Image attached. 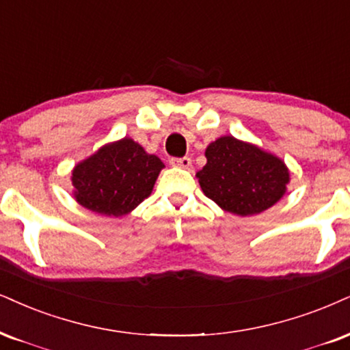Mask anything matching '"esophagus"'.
Instances as JSON below:
<instances>
[{
  "label": "esophagus",
  "instance_id": "1",
  "mask_svg": "<svg viewBox=\"0 0 350 350\" xmlns=\"http://www.w3.org/2000/svg\"><path fill=\"white\" fill-rule=\"evenodd\" d=\"M170 163L174 167L189 168V167H191V159H189V157H172Z\"/></svg>",
  "mask_w": 350,
  "mask_h": 350
}]
</instances>
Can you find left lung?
Wrapping results in <instances>:
<instances>
[{
  "label": "left lung",
  "mask_w": 350,
  "mask_h": 350,
  "mask_svg": "<svg viewBox=\"0 0 350 350\" xmlns=\"http://www.w3.org/2000/svg\"><path fill=\"white\" fill-rule=\"evenodd\" d=\"M206 159L196 176L204 195L227 213L260 214L286 193V163L256 146L224 136L208 146Z\"/></svg>",
  "instance_id": "8db88e82"
}]
</instances>
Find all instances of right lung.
Wrapping results in <instances>:
<instances>
[{
	"label": "right lung",
	"mask_w": 350,
	"mask_h": 350,
	"mask_svg": "<svg viewBox=\"0 0 350 350\" xmlns=\"http://www.w3.org/2000/svg\"><path fill=\"white\" fill-rule=\"evenodd\" d=\"M162 168L157 155L124 137L77 163L71 178L75 198L85 209L120 217L150 195Z\"/></svg>",
	"instance_id": "right-lung-1"
}]
</instances>
